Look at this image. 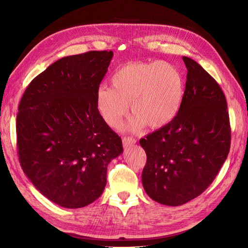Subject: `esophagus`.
<instances>
[{"label": "esophagus", "instance_id": "1", "mask_svg": "<svg viewBox=\"0 0 248 248\" xmlns=\"http://www.w3.org/2000/svg\"><path fill=\"white\" fill-rule=\"evenodd\" d=\"M122 142H123V146L124 147H128V146L135 144L136 143V139L133 138V137H123Z\"/></svg>", "mask_w": 248, "mask_h": 248}]
</instances>
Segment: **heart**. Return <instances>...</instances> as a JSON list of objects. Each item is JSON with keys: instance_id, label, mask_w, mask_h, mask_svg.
I'll list each match as a JSON object with an SVG mask.
<instances>
[{"instance_id": "1", "label": "heart", "mask_w": 248, "mask_h": 248, "mask_svg": "<svg viewBox=\"0 0 248 248\" xmlns=\"http://www.w3.org/2000/svg\"><path fill=\"white\" fill-rule=\"evenodd\" d=\"M112 88L101 86L96 104L102 118L118 127L127 114L133 113L127 128L139 130L146 125L159 129L178 114L184 97V79L180 70L167 62H133L122 65L113 75Z\"/></svg>"}]
</instances>
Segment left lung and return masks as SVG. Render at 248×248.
Returning a JSON list of instances; mask_svg holds the SVG:
<instances>
[{
    "instance_id": "1",
    "label": "left lung",
    "mask_w": 248,
    "mask_h": 248,
    "mask_svg": "<svg viewBox=\"0 0 248 248\" xmlns=\"http://www.w3.org/2000/svg\"><path fill=\"white\" fill-rule=\"evenodd\" d=\"M186 81L174 119L140 139L146 152L142 185L155 202L181 206L213 183L231 142L227 102L218 82L190 57L183 56Z\"/></svg>"
}]
</instances>
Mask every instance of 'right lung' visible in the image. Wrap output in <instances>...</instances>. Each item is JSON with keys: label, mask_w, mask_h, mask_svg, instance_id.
<instances>
[{"label": "right lung", "mask_w": 248, "mask_h": 248, "mask_svg": "<svg viewBox=\"0 0 248 248\" xmlns=\"http://www.w3.org/2000/svg\"><path fill=\"white\" fill-rule=\"evenodd\" d=\"M113 51H88L58 60L23 93L17 148L23 171L50 201L88 206L103 193L109 162L123 152L121 137L105 122L97 91Z\"/></svg>", "instance_id": "right-lung-1"}]
</instances>
